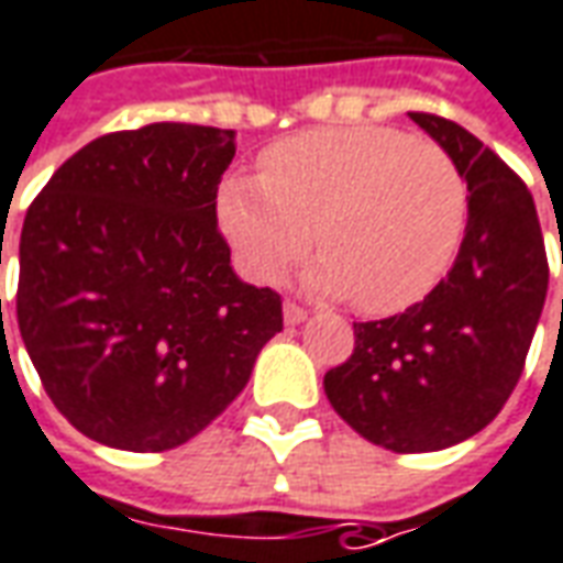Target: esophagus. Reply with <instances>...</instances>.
<instances>
[{
    "mask_svg": "<svg viewBox=\"0 0 563 563\" xmlns=\"http://www.w3.org/2000/svg\"><path fill=\"white\" fill-rule=\"evenodd\" d=\"M305 320H308V310L298 308V305H292V301H286V305H283V322H286V325H298V322H305Z\"/></svg>",
    "mask_w": 563,
    "mask_h": 563,
    "instance_id": "esophagus-1",
    "label": "esophagus"
}]
</instances>
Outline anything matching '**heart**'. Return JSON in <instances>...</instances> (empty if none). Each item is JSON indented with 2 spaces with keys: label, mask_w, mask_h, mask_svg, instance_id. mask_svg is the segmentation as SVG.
I'll list each match as a JSON object with an SVG mask.
<instances>
[{
  "label": "heart",
  "mask_w": 563,
  "mask_h": 563,
  "mask_svg": "<svg viewBox=\"0 0 563 563\" xmlns=\"http://www.w3.org/2000/svg\"><path fill=\"white\" fill-rule=\"evenodd\" d=\"M466 179L442 145L396 128H320L271 145L262 176L219 188V222L258 283H277L313 243V292L399 313L442 283L466 231Z\"/></svg>",
  "instance_id": "b5f03b06"
}]
</instances>
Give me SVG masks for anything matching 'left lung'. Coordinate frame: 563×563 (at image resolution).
<instances>
[{"label":"left lung","mask_w":563,"mask_h":563,"mask_svg":"<svg viewBox=\"0 0 563 563\" xmlns=\"http://www.w3.org/2000/svg\"><path fill=\"white\" fill-rule=\"evenodd\" d=\"M408 118L466 179L463 243L454 268L423 301L387 320L353 322L350 360L322 377L338 415L396 454L457 445L500 415L549 289L528 186L466 128L427 112Z\"/></svg>","instance_id":"left-lung-1"}]
</instances>
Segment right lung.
I'll return each instance as SVG.
<instances>
[{
	"mask_svg": "<svg viewBox=\"0 0 563 563\" xmlns=\"http://www.w3.org/2000/svg\"><path fill=\"white\" fill-rule=\"evenodd\" d=\"M231 158L234 133L219 128L106 133L26 210L21 338L51 402L100 445L188 442L283 329L280 295L234 274L216 225Z\"/></svg>",
	"mask_w": 563,
	"mask_h": 563,
	"instance_id": "obj_1",
	"label": "right lung"
}]
</instances>
